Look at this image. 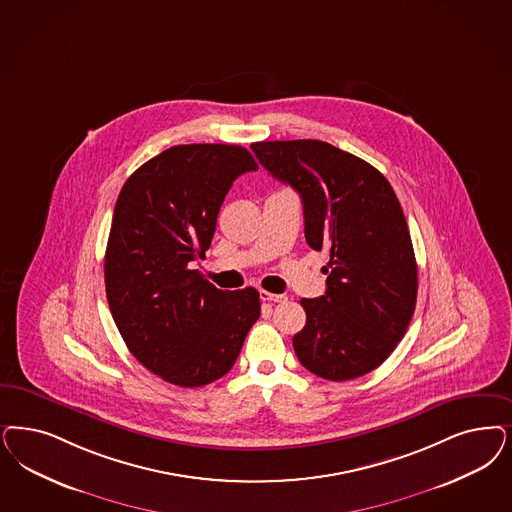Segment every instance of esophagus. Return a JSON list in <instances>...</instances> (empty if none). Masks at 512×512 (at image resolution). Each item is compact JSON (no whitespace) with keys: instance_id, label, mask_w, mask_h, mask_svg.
I'll list each match as a JSON object with an SVG mask.
<instances>
[{"instance_id":"34e87169","label":"esophagus","mask_w":512,"mask_h":512,"mask_svg":"<svg viewBox=\"0 0 512 512\" xmlns=\"http://www.w3.org/2000/svg\"><path fill=\"white\" fill-rule=\"evenodd\" d=\"M259 297H261V300H266V302H283V300L287 299L285 295H276V293H270V291H265V289L259 291Z\"/></svg>"}]
</instances>
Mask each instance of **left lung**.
<instances>
[{
    "mask_svg": "<svg viewBox=\"0 0 512 512\" xmlns=\"http://www.w3.org/2000/svg\"><path fill=\"white\" fill-rule=\"evenodd\" d=\"M251 149L300 194L308 246L329 253L325 295L300 300L306 325L293 336L300 365L333 382L374 371L405 336L418 295L395 191L369 162L327 141H257Z\"/></svg>",
    "mask_w": 512,
    "mask_h": 512,
    "instance_id": "obj_1",
    "label": "left lung"
}]
</instances>
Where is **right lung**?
I'll list each match as a JSON object with an SVG mask.
<instances>
[{"instance_id": "right-lung-1", "label": "right lung", "mask_w": 512, "mask_h": 512, "mask_svg": "<svg viewBox=\"0 0 512 512\" xmlns=\"http://www.w3.org/2000/svg\"><path fill=\"white\" fill-rule=\"evenodd\" d=\"M257 168L240 145H176L140 166L117 198L107 304L130 353L179 388L225 376L261 316L257 289L223 291L189 268L210 249L232 181Z\"/></svg>"}]
</instances>
